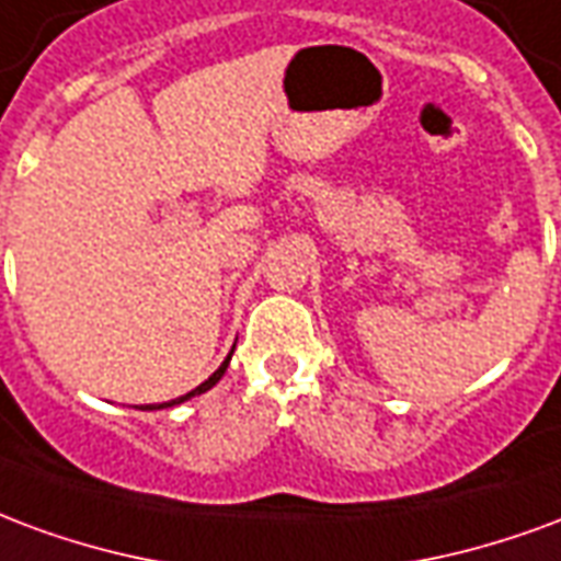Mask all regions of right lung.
Masks as SVG:
<instances>
[{
  "mask_svg": "<svg viewBox=\"0 0 561 561\" xmlns=\"http://www.w3.org/2000/svg\"><path fill=\"white\" fill-rule=\"evenodd\" d=\"M232 355V353H230ZM227 365H230V358H227V362H224V365L218 367V370H215V374L208 376L206 382H203V386H196L194 391H187L185 398H175V400H170V403H161V407H146V410H163V407H175V403H185L187 398H194V394H203V391H208V388L215 386V382H218L220 376H224V370H227Z\"/></svg>",
  "mask_w": 561,
  "mask_h": 561,
  "instance_id": "1",
  "label": "right lung"
}]
</instances>
